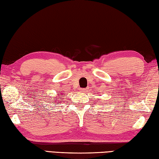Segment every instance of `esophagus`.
I'll return each instance as SVG.
<instances>
[{
  "label": "esophagus",
  "mask_w": 159,
  "mask_h": 159,
  "mask_svg": "<svg viewBox=\"0 0 159 159\" xmlns=\"http://www.w3.org/2000/svg\"><path fill=\"white\" fill-rule=\"evenodd\" d=\"M81 92H86V89H81Z\"/></svg>",
  "instance_id": "obj_1"
}]
</instances>
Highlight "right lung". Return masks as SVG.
Here are the masks:
<instances>
[{"label": "right lung", "mask_w": 159, "mask_h": 159, "mask_svg": "<svg viewBox=\"0 0 159 159\" xmlns=\"http://www.w3.org/2000/svg\"><path fill=\"white\" fill-rule=\"evenodd\" d=\"M61 95V94H60V93H58L57 95V98H57V99H56L57 100H54V101L56 102H58V103H60V104H61V102H62L61 100H62L63 98H57L58 96H61V95Z\"/></svg>", "instance_id": "1"}]
</instances>
